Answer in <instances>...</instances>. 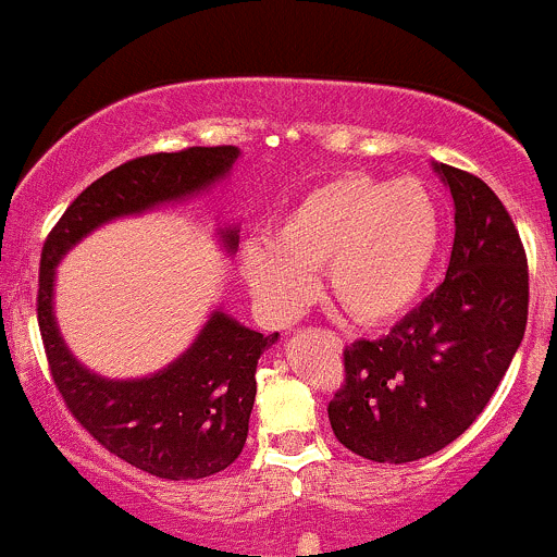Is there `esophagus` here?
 <instances>
[{
	"instance_id": "34e87169",
	"label": "esophagus",
	"mask_w": 557,
	"mask_h": 557,
	"mask_svg": "<svg viewBox=\"0 0 557 557\" xmlns=\"http://www.w3.org/2000/svg\"><path fill=\"white\" fill-rule=\"evenodd\" d=\"M333 338H335V335H333ZM335 341H338V338H335Z\"/></svg>"
}]
</instances>
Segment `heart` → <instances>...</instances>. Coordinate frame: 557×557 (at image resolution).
<instances>
[{
    "label": "heart",
    "mask_w": 557,
    "mask_h": 557,
    "mask_svg": "<svg viewBox=\"0 0 557 557\" xmlns=\"http://www.w3.org/2000/svg\"><path fill=\"white\" fill-rule=\"evenodd\" d=\"M442 246L436 197L417 178L341 173L311 186L273 224L271 244H249L240 273L273 319H289L324 289L357 324H387L420 297Z\"/></svg>",
    "instance_id": "obj_1"
}]
</instances>
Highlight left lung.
<instances>
[{
  "mask_svg": "<svg viewBox=\"0 0 557 557\" xmlns=\"http://www.w3.org/2000/svg\"><path fill=\"white\" fill-rule=\"evenodd\" d=\"M455 200L447 278L387 335L344 349L327 404L335 438L373 463L428 458L482 414L528 322V260L493 189L436 164Z\"/></svg>",
  "mask_w": 557,
  "mask_h": 557,
  "instance_id": "1",
  "label": "left lung"
}]
</instances>
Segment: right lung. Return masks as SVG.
<instances>
[{
    "instance_id": "1",
    "label": "right lung",
    "mask_w": 557,
    "mask_h": 557,
    "mask_svg": "<svg viewBox=\"0 0 557 557\" xmlns=\"http://www.w3.org/2000/svg\"><path fill=\"white\" fill-rule=\"evenodd\" d=\"M238 153L235 146H191L129 159L86 186L42 244L37 324L64 406L115 458L173 482L211 476L244 453L257 360L278 333L262 335L216 311L173 366L137 382H108L86 371L59 335L53 271L94 227L206 189L233 168ZM224 244L235 249L238 233L227 230Z\"/></svg>"
}]
</instances>
